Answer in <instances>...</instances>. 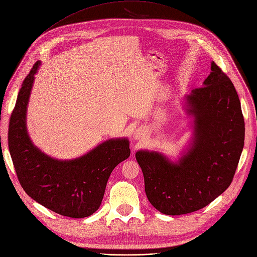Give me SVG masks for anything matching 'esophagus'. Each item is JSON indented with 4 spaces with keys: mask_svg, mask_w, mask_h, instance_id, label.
Instances as JSON below:
<instances>
[{
    "mask_svg": "<svg viewBox=\"0 0 257 257\" xmlns=\"http://www.w3.org/2000/svg\"><path fill=\"white\" fill-rule=\"evenodd\" d=\"M143 137H144V131L141 128L137 130L135 132V134H134V139L135 140H141V139H143Z\"/></svg>",
    "mask_w": 257,
    "mask_h": 257,
    "instance_id": "esophagus-1",
    "label": "esophagus"
}]
</instances>
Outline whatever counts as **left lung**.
Instances as JSON below:
<instances>
[{"label":"left lung","mask_w":257,"mask_h":257,"mask_svg":"<svg viewBox=\"0 0 257 257\" xmlns=\"http://www.w3.org/2000/svg\"><path fill=\"white\" fill-rule=\"evenodd\" d=\"M192 138L177 161L156 151L136 153L145 193L157 210L186 214L210 204L231 184L245 141V121L233 83L215 63L203 87L184 97Z\"/></svg>","instance_id":"left-lung-1"}]
</instances>
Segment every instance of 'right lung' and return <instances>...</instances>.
<instances>
[{
    "label": "right lung",
    "instance_id": "obj_1",
    "mask_svg": "<svg viewBox=\"0 0 257 257\" xmlns=\"http://www.w3.org/2000/svg\"><path fill=\"white\" fill-rule=\"evenodd\" d=\"M36 62L19 92L8 131V146L23 189L34 201L60 215L82 218L99 208L113 169L131 155L127 138L108 139L72 160H58L33 144L27 131V107Z\"/></svg>",
    "mask_w": 257,
    "mask_h": 257
}]
</instances>
